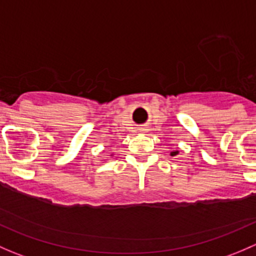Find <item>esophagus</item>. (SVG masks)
Masks as SVG:
<instances>
[{"instance_id":"esophagus-1","label":"esophagus","mask_w":256,"mask_h":256,"mask_svg":"<svg viewBox=\"0 0 256 256\" xmlns=\"http://www.w3.org/2000/svg\"><path fill=\"white\" fill-rule=\"evenodd\" d=\"M142 131H144V130H142Z\"/></svg>"}]
</instances>
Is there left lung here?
I'll use <instances>...</instances> for the list:
<instances>
[{"mask_svg":"<svg viewBox=\"0 0 256 256\" xmlns=\"http://www.w3.org/2000/svg\"><path fill=\"white\" fill-rule=\"evenodd\" d=\"M176 154H178V151L177 150H174V151L171 152V156H176Z\"/></svg>","mask_w":256,"mask_h":256,"instance_id":"8db88e82","label":"left lung"}]
</instances>
